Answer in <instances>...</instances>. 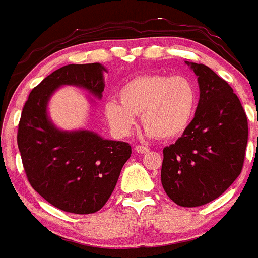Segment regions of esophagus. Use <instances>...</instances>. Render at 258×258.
Here are the masks:
<instances>
[{"instance_id":"1","label":"esophagus","mask_w":258,"mask_h":258,"mask_svg":"<svg viewBox=\"0 0 258 258\" xmlns=\"http://www.w3.org/2000/svg\"><path fill=\"white\" fill-rule=\"evenodd\" d=\"M135 152L139 153V154H144V153L149 152V148L145 147V145H135Z\"/></svg>"}]
</instances>
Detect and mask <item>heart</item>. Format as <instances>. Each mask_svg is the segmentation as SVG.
<instances>
[{
  "label": "heart",
  "mask_w": 258,
  "mask_h": 258,
  "mask_svg": "<svg viewBox=\"0 0 258 258\" xmlns=\"http://www.w3.org/2000/svg\"><path fill=\"white\" fill-rule=\"evenodd\" d=\"M120 101L105 104V116L119 137H126L142 114V124L149 137L172 139L192 123L198 103L197 88L184 75L148 74L135 76L119 90Z\"/></svg>",
  "instance_id": "b5f03b06"
}]
</instances>
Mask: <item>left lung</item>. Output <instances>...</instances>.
Masks as SVG:
<instances>
[{"mask_svg":"<svg viewBox=\"0 0 258 258\" xmlns=\"http://www.w3.org/2000/svg\"><path fill=\"white\" fill-rule=\"evenodd\" d=\"M185 62L198 76L200 101L182 137L163 149L160 178L173 202L198 207L218 198L241 174L248 123L226 80L203 63Z\"/></svg>","mask_w":258,"mask_h":258,"instance_id":"left-lung-1","label":"left lung"}]
</instances>
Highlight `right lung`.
<instances>
[{
    "instance_id": "obj_1",
    "label": "right lung",
    "mask_w": 258,
    "mask_h": 258,
    "mask_svg": "<svg viewBox=\"0 0 258 258\" xmlns=\"http://www.w3.org/2000/svg\"><path fill=\"white\" fill-rule=\"evenodd\" d=\"M99 62L71 63L45 78L30 93L21 113L17 145L31 187L63 212L90 215L110 198L121 168L132 154L125 142L103 139L89 130L61 132L47 118V101L61 85L104 91Z\"/></svg>"
}]
</instances>
